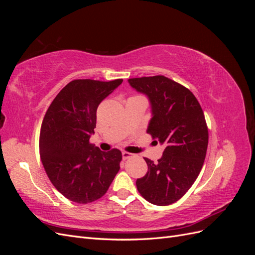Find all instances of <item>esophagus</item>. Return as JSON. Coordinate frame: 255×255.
<instances>
[{
  "mask_svg": "<svg viewBox=\"0 0 255 255\" xmlns=\"http://www.w3.org/2000/svg\"><path fill=\"white\" fill-rule=\"evenodd\" d=\"M133 156H134V154H132V153H128V152H127V151L122 152V158H123V159H128V158L133 157Z\"/></svg>",
  "mask_w": 255,
  "mask_h": 255,
  "instance_id": "1",
  "label": "esophagus"
}]
</instances>
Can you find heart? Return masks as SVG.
Instances as JSON below:
<instances>
[{"instance_id": "heart-1", "label": "heart", "mask_w": 255, "mask_h": 255, "mask_svg": "<svg viewBox=\"0 0 255 255\" xmlns=\"http://www.w3.org/2000/svg\"><path fill=\"white\" fill-rule=\"evenodd\" d=\"M135 97H139V96H135ZM139 98H141V97H139Z\"/></svg>"}]
</instances>
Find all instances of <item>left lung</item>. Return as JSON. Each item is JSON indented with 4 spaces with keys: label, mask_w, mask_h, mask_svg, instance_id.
<instances>
[{
    "label": "left lung",
    "mask_w": 255,
    "mask_h": 255,
    "mask_svg": "<svg viewBox=\"0 0 255 255\" xmlns=\"http://www.w3.org/2000/svg\"><path fill=\"white\" fill-rule=\"evenodd\" d=\"M128 83L149 97L153 117L146 132L166 144L156 164L143 157L148 172L137 179V189L152 204H172L186 194L202 169L208 144L204 113L188 88L164 75Z\"/></svg>",
    "instance_id": "1"
}]
</instances>
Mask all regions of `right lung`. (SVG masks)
Masks as SVG:
<instances>
[{
    "mask_svg": "<svg viewBox=\"0 0 255 255\" xmlns=\"http://www.w3.org/2000/svg\"><path fill=\"white\" fill-rule=\"evenodd\" d=\"M122 81L73 80L59 91L44 115L40 158L52 184L70 201H97L119 171L121 151L102 152L89 139L95 132L99 104Z\"/></svg>",
    "mask_w": 255,
    "mask_h": 255,
    "instance_id": "right-lung-1",
    "label": "right lung"
}]
</instances>
